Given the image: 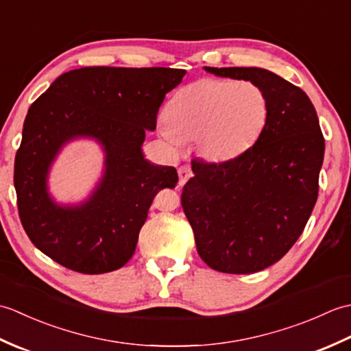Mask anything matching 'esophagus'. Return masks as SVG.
<instances>
[{
	"mask_svg": "<svg viewBox=\"0 0 351 351\" xmlns=\"http://www.w3.org/2000/svg\"><path fill=\"white\" fill-rule=\"evenodd\" d=\"M178 175H180V185H184L190 180L191 176V169L189 166H182L178 169Z\"/></svg>",
	"mask_w": 351,
	"mask_h": 351,
	"instance_id": "1",
	"label": "esophagus"
}]
</instances>
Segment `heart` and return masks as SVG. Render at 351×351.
I'll return each mask as SVG.
<instances>
[{
    "mask_svg": "<svg viewBox=\"0 0 351 351\" xmlns=\"http://www.w3.org/2000/svg\"><path fill=\"white\" fill-rule=\"evenodd\" d=\"M268 116V99L249 81L202 78L181 87L162 111L161 136L178 149L195 140L210 162L232 161L255 143Z\"/></svg>",
    "mask_w": 351,
    "mask_h": 351,
    "instance_id": "1",
    "label": "heart"
}]
</instances>
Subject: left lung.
I'll use <instances>...</instances> for the list:
<instances>
[{
    "mask_svg": "<svg viewBox=\"0 0 351 351\" xmlns=\"http://www.w3.org/2000/svg\"><path fill=\"white\" fill-rule=\"evenodd\" d=\"M244 80L267 95L268 116L256 143L221 164L193 161L181 204L199 256L223 273L261 271L299 240L314 210L324 138L300 87L263 68H204Z\"/></svg>",
    "mask_w": 351,
    "mask_h": 351,
    "instance_id": "obj_1",
    "label": "left lung"
}]
</instances>
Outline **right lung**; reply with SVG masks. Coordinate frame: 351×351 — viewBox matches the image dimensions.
<instances>
[{
    "label": "right lung",
    "mask_w": 351,
    "mask_h": 351,
    "mask_svg": "<svg viewBox=\"0 0 351 351\" xmlns=\"http://www.w3.org/2000/svg\"><path fill=\"white\" fill-rule=\"evenodd\" d=\"M184 69L81 68L63 73L37 98L14 158V190L29 240L60 265L84 274L123 267L160 190L175 189V167L145 158L146 131H155L164 96ZM90 139L101 147L103 171L80 203L51 196L49 176L62 149Z\"/></svg>",
    "instance_id": "obj_1"
}]
</instances>
